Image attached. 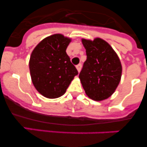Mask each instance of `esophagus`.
Listing matches in <instances>:
<instances>
[{"mask_svg": "<svg viewBox=\"0 0 147 147\" xmlns=\"http://www.w3.org/2000/svg\"><path fill=\"white\" fill-rule=\"evenodd\" d=\"M76 69H77L78 72H80V71H81V68H82V64H81V63L78 64L76 66Z\"/></svg>", "mask_w": 147, "mask_h": 147, "instance_id": "1", "label": "esophagus"}]
</instances>
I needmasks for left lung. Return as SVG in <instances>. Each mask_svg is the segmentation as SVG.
Instances as JSON below:
<instances>
[{
    "label": "left lung",
    "instance_id": "obj_1",
    "mask_svg": "<svg viewBox=\"0 0 147 147\" xmlns=\"http://www.w3.org/2000/svg\"><path fill=\"white\" fill-rule=\"evenodd\" d=\"M87 59L80 73L83 88L89 98L102 101L110 97L120 82L122 67L112 47L100 38L82 39Z\"/></svg>",
    "mask_w": 147,
    "mask_h": 147
}]
</instances>
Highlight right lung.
<instances>
[{"label": "right lung", "instance_id": "1", "mask_svg": "<svg viewBox=\"0 0 147 147\" xmlns=\"http://www.w3.org/2000/svg\"><path fill=\"white\" fill-rule=\"evenodd\" d=\"M71 39L57 34L42 40L30 57L29 69L34 86L49 98L65 93L74 77L78 74L66 53Z\"/></svg>", "mask_w": 147, "mask_h": 147}]
</instances>
